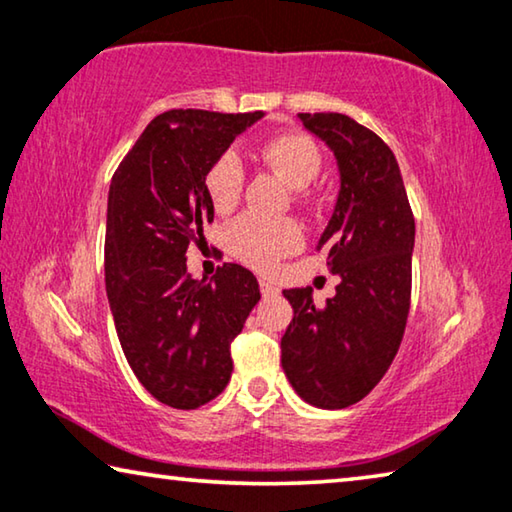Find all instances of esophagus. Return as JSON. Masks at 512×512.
Returning <instances> with one entry per match:
<instances>
[{
  "label": "esophagus",
  "mask_w": 512,
  "mask_h": 512,
  "mask_svg": "<svg viewBox=\"0 0 512 512\" xmlns=\"http://www.w3.org/2000/svg\"><path fill=\"white\" fill-rule=\"evenodd\" d=\"M258 288H261L263 295H274V293H277V286H274V283L267 281V279H258Z\"/></svg>",
  "instance_id": "esophagus-1"
}]
</instances>
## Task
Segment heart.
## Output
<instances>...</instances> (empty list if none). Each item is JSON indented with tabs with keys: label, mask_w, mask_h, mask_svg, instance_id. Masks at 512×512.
I'll list each match as a JSON object with an SVG mask.
<instances>
[{
	"label": "heart",
	"mask_w": 512,
	"mask_h": 512,
	"mask_svg": "<svg viewBox=\"0 0 512 512\" xmlns=\"http://www.w3.org/2000/svg\"><path fill=\"white\" fill-rule=\"evenodd\" d=\"M258 155L265 164L277 169L288 185L309 187L322 169V153L313 137L304 132H279L267 137ZM247 171L235 151L219 153L203 176L206 194L219 212L233 210L245 192ZM304 235L293 219H265L258 215H240L224 229V245L229 254L254 270H270L279 258L302 247Z\"/></svg>",
	"instance_id": "heart-1"
}]
</instances>
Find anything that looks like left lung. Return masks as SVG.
I'll return each instance as SVG.
<instances>
[{"instance_id": "8db88e82", "label": "left lung", "mask_w": 512, "mask_h": 512, "mask_svg": "<svg viewBox=\"0 0 512 512\" xmlns=\"http://www.w3.org/2000/svg\"><path fill=\"white\" fill-rule=\"evenodd\" d=\"M332 148L341 192L318 249L341 277L316 306L311 288L283 290L293 320L281 338V364L293 389L322 410H343L373 391L403 341L412 297L414 215L396 155L355 119L300 114Z\"/></svg>"}]
</instances>
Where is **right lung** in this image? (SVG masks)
<instances>
[{"label": "right lung", "mask_w": 512, "mask_h": 512, "mask_svg": "<svg viewBox=\"0 0 512 512\" xmlns=\"http://www.w3.org/2000/svg\"><path fill=\"white\" fill-rule=\"evenodd\" d=\"M261 116L169 109L141 132L109 187L105 283L116 334L137 380L174 410L224 391L233 338L261 300L256 277L238 263L217 267L210 283L185 265L215 217L206 169Z\"/></svg>", "instance_id": "right-lung-1"}]
</instances>
